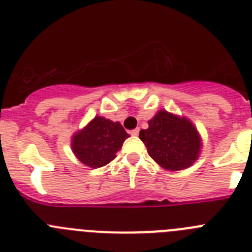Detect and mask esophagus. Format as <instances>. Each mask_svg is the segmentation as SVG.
Wrapping results in <instances>:
<instances>
[{
    "label": "esophagus",
    "instance_id": "34e87169",
    "mask_svg": "<svg viewBox=\"0 0 252 252\" xmlns=\"http://www.w3.org/2000/svg\"><path fill=\"white\" fill-rule=\"evenodd\" d=\"M138 134H139V128L133 129V130H130V135H133V137H137Z\"/></svg>",
    "mask_w": 252,
    "mask_h": 252
}]
</instances>
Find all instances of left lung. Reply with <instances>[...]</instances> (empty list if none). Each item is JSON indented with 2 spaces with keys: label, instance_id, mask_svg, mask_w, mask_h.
I'll return each instance as SVG.
<instances>
[{
  "label": "left lung",
  "instance_id": "8db88e82",
  "mask_svg": "<svg viewBox=\"0 0 252 252\" xmlns=\"http://www.w3.org/2000/svg\"><path fill=\"white\" fill-rule=\"evenodd\" d=\"M139 131L153 160L165 170L179 171L191 166L201 153V137L190 119L159 110Z\"/></svg>",
  "mask_w": 252,
  "mask_h": 252
}]
</instances>
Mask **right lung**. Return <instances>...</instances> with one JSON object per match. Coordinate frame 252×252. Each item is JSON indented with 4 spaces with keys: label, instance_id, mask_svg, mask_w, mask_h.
Returning a JSON list of instances; mask_svg holds the SVG:
<instances>
[{
    "label": "right lung",
    "instance_id": "1",
    "mask_svg": "<svg viewBox=\"0 0 252 252\" xmlns=\"http://www.w3.org/2000/svg\"><path fill=\"white\" fill-rule=\"evenodd\" d=\"M129 134L119 122L95 115L83 129L73 134V154L84 165L97 169L107 165L117 157Z\"/></svg>",
    "mask_w": 252,
    "mask_h": 252
}]
</instances>
